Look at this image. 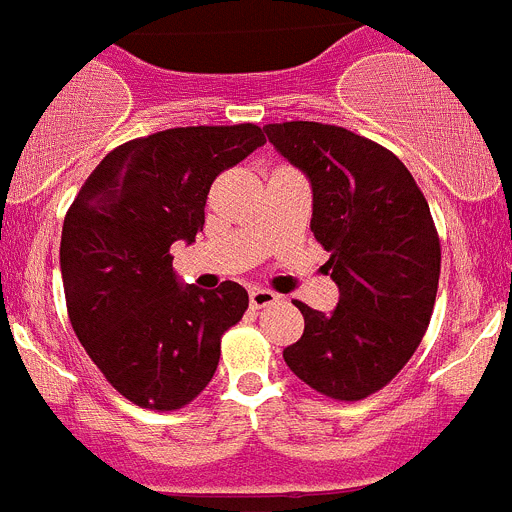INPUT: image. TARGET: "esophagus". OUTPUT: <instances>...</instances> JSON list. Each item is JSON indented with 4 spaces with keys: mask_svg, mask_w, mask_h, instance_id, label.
Returning <instances> with one entry per match:
<instances>
[{
    "mask_svg": "<svg viewBox=\"0 0 512 512\" xmlns=\"http://www.w3.org/2000/svg\"><path fill=\"white\" fill-rule=\"evenodd\" d=\"M275 301H278V293H273V290H265V288H252V290H250V303H252V308L273 306Z\"/></svg>",
    "mask_w": 512,
    "mask_h": 512,
    "instance_id": "obj_1",
    "label": "esophagus"
}]
</instances>
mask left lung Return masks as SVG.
<instances>
[{
  "instance_id": "8db88e82",
  "label": "left lung",
  "mask_w": 512,
  "mask_h": 512,
  "mask_svg": "<svg viewBox=\"0 0 512 512\" xmlns=\"http://www.w3.org/2000/svg\"><path fill=\"white\" fill-rule=\"evenodd\" d=\"M267 140L313 188L311 232L339 285L331 313H303V336L283 349L308 388L354 403L398 375L434 313L441 242L426 196L388 147L321 122L267 124Z\"/></svg>"
}]
</instances>
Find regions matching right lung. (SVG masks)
I'll use <instances>...</instances> for the list:
<instances>
[{
  "label": "right lung",
  "mask_w": 512,
  "mask_h": 512,
  "mask_svg": "<svg viewBox=\"0 0 512 512\" xmlns=\"http://www.w3.org/2000/svg\"><path fill=\"white\" fill-rule=\"evenodd\" d=\"M260 145L250 122L137 137L96 165L63 219L68 319L109 385L140 408L178 411L199 398L224 331L250 306L232 280L181 288L170 245L196 239L214 178Z\"/></svg>",
  "instance_id": "1"
}]
</instances>
